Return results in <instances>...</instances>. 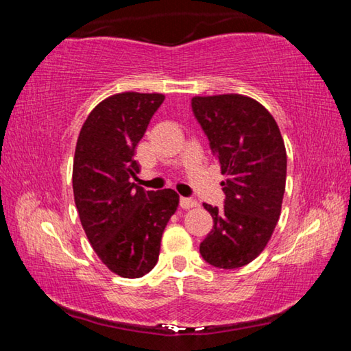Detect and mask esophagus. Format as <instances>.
Masks as SVG:
<instances>
[{
    "instance_id": "1",
    "label": "esophagus",
    "mask_w": 351,
    "mask_h": 351,
    "mask_svg": "<svg viewBox=\"0 0 351 351\" xmlns=\"http://www.w3.org/2000/svg\"><path fill=\"white\" fill-rule=\"evenodd\" d=\"M180 204L182 209H193V207L198 206V201L193 198H187V197H181L180 198Z\"/></svg>"
}]
</instances>
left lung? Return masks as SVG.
Listing matches in <instances>:
<instances>
[{"mask_svg": "<svg viewBox=\"0 0 351 351\" xmlns=\"http://www.w3.org/2000/svg\"><path fill=\"white\" fill-rule=\"evenodd\" d=\"M192 111L226 181L224 207L203 204L213 228L199 245L207 263L237 269L257 258L280 218L287 150L271 112L241 94L193 97Z\"/></svg>", "mask_w": 351, "mask_h": 351, "instance_id": "8db88e82", "label": "left lung"}]
</instances>
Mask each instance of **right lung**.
I'll return each instance as SVG.
<instances>
[{"label":"right lung","instance_id":"right-lung-1","mask_svg":"<svg viewBox=\"0 0 351 351\" xmlns=\"http://www.w3.org/2000/svg\"><path fill=\"white\" fill-rule=\"evenodd\" d=\"M164 94L121 93L100 102L77 139L73 189L83 230L111 272L138 278L156 265L162 232L176 212L180 195L171 189L144 190L134 148Z\"/></svg>","mask_w":351,"mask_h":351}]
</instances>
